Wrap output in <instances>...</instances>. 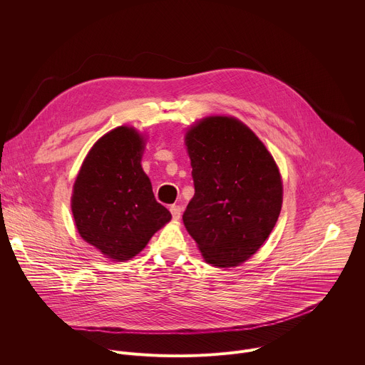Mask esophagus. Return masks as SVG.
<instances>
[{
  "mask_svg": "<svg viewBox=\"0 0 365 365\" xmlns=\"http://www.w3.org/2000/svg\"><path fill=\"white\" fill-rule=\"evenodd\" d=\"M170 212H172L173 220H180V217H182V206H179V205H172V206H170Z\"/></svg>",
  "mask_w": 365,
  "mask_h": 365,
  "instance_id": "34e87169",
  "label": "esophagus"
}]
</instances>
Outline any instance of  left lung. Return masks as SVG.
<instances>
[{"label": "left lung", "mask_w": 365, "mask_h": 365, "mask_svg": "<svg viewBox=\"0 0 365 365\" xmlns=\"http://www.w3.org/2000/svg\"><path fill=\"white\" fill-rule=\"evenodd\" d=\"M195 195L183 224L206 263L234 267L273 231L282 210L279 169L241 121L210 117L186 133Z\"/></svg>", "instance_id": "left-lung-1"}]
</instances>
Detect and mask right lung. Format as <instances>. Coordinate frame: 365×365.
<instances>
[{
	"label": "right lung",
	"instance_id": "right-lung-1",
	"mask_svg": "<svg viewBox=\"0 0 365 365\" xmlns=\"http://www.w3.org/2000/svg\"><path fill=\"white\" fill-rule=\"evenodd\" d=\"M143 150L134 128L110 131L93 144L73 185L72 212L81 237L115 262L138 254L172 218L141 169Z\"/></svg>",
	"mask_w": 365,
	"mask_h": 365
}]
</instances>
